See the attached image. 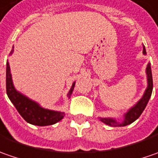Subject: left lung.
Segmentation results:
<instances>
[{"mask_svg": "<svg viewBox=\"0 0 158 158\" xmlns=\"http://www.w3.org/2000/svg\"><path fill=\"white\" fill-rule=\"evenodd\" d=\"M143 52L144 55L146 54V51H145V47L144 46ZM146 73H147V79H148V87L145 90V93H144L143 96L142 97V99L125 114L124 121L123 123H118L114 119H112V118H100V120L102 123H104L106 125H109L111 127H117V126L118 127H123V126H127L128 124H131L135 120L138 119L147 106L150 96H151V94H152V89H153V79H152V73H151V67H150V63L147 65Z\"/></svg>", "mask_w": 158, "mask_h": 158, "instance_id": "1", "label": "left lung"}]
</instances>
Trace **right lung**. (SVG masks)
Here are the masks:
<instances>
[{
	"label": "right lung",
	"mask_w": 158,
	"mask_h": 158,
	"mask_svg": "<svg viewBox=\"0 0 158 158\" xmlns=\"http://www.w3.org/2000/svg\"><path fill=\"white\" fill-rule=\"evenodd\" d=\"M14 50L10 52V54H12ZM74 85L75 82L73 84L72 88L67 94L68 98H70L71 94H73ZM6 90H7L8 97L14 104L16 110L25 121L30 124L36 126L52 125L61 121L64 116V113L43 108L36 102L31 101L28 97L17 92L14 87V85L12 82L8 62H7V68H6Z\"/></svg>",
	"instance_id": "right-lung-1"
}]
</instances>
